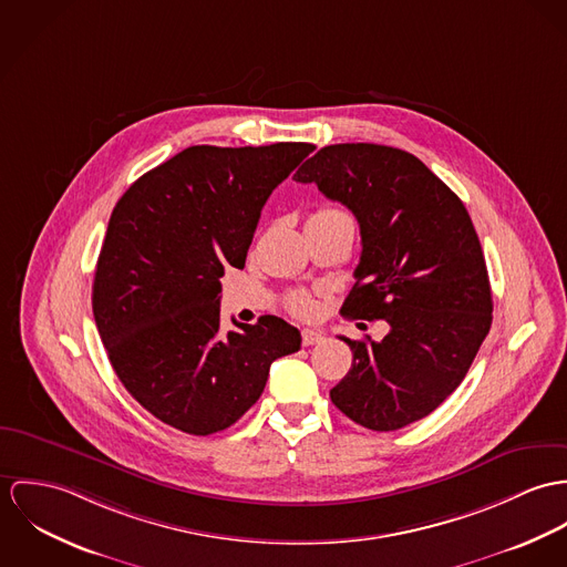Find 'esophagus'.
<instances>
[{"label":"esophagus","instance_id":"1","mask_svg":"<svg viewBox=\"0 0 567 567\" xmlns=\"http://www.w3.org/2000/svg\"><path fill=\"white\" fill-rule=\"evenodd\" d=\"M326 339V334L321 330H315V328H305L302 330V346H317Z\"/></svg>","mask_w":567,"mask_h":567}]
</instances>
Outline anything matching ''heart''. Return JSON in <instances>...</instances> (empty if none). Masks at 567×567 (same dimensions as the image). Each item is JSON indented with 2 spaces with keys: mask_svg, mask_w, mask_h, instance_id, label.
<instances>
[{
  "mask_svg": "<svg viewBox=\"0 0 567 567\" xmlns=\"http://www.w3.org/2000/svg\"><path fill=\"white\" fill-rule=\"evenodd\" d=\"M343 210L339 208H332V206H323L319 210H315L311 215V219H321V217H334V215H341ZM287 307L289 311L296 315H309L313 311L315 302L313 298L309 293H293L289 300H287Z\"/></svg>",
  "mask_w": 567,
  "mask_h": 567,
  "instance_id": "obj_1",
  "label": "heart"
}]
</instances>
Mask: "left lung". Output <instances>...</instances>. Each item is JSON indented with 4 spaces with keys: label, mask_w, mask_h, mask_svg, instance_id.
<instances>
[{
    "label": "left lung",
    "mask_w": 567,
    "mask_h": 567,
    "mask_svg": "<svg viewBox=\"0 0 567 567\" xmlns=\"http://www.w3.org/2000/svg\"><path fill=\"white\" fill-rule=\"evenodd\" d=\"M293 181L315 183L359 221L363 252L341 313L389 323L382 341L339 337L354 359L330 400L378 433L426 417L461 384L492 328L470 213L420 158L389 145H326Z\"/></svg>",
    "instance_id": "8db88e82"
}]
</instances>
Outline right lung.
<instances>
[{
	"label": "right lung",
	"instance_id": "obj_1",
	"mask_svg": "<svg viewBox=\"0 0 567 567\" xmlns=\"http://www.w3.org/2000/svg\"><path fill=\"white\" fill-rule=\"evenodd\" d=\"M313 150L193 145L113 208L93 315L115 374L161 422L226 431L260 398L269 365L300 350V330L274 315L219 334V278L246 265L267 197Z\"/></svg>",
	"mask_w": 567,
	"mask_h": 567
}]
</instances>
